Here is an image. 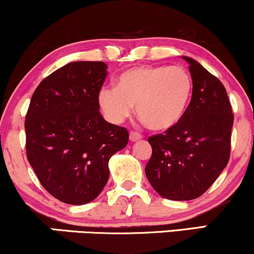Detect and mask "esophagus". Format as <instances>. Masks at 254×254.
<instances>
[{
  "label": "esophagus",
  "instance_id": "obj_1",
  "mask_svg": "<svg viewBox=\"0 0 254 254\" xmlns=\"http://www.w3.org/2000/svg\"><path fill=\"white\" fill-rule=\"evenodd\" d=\"M142 138V135L138 132H135V131H131L130 132V141L131 142H136V141H139V139Z\"/></svg>",
  "mask_w": 254,
  "mask_h": 254
}]
</instances>
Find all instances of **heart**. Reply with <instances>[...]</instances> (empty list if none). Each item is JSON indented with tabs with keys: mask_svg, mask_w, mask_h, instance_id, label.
Segmentation results:
<instances>
[{
	"mask_svg": "<svg viewBox=\"0 0 254 254\" xmlns=\"http://www.w3.org/2000/svg\"><path fill=\"white\" fill-rule=\"evenodd\" d=\"M193 80L183 66L142 65L117 77L115 89L99 93V105L107 118L121 123L136 115L148 129L166 131L182 121L190 105Z\"/></svg>",
	"mask_w": 254,
	"mask_h": 254,
	"instance_id": "b5f03b06",
	"label": "heart"
}]
</instances>
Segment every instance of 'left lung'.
Wrapping results in <instances>:
<instances>
[{
    "label": "left lung",
    "mask_w": 254,
    "mask_h": 254,
    "mask_svg": "<svg viewBox=\"0 0 254 254\" xmlns=\"http://www.w3.org/2000/svg\"><path fill=\"white\" fill-rule=\"evenodd\" d=\"M190 66L193 90L182 121L148 138L151 156L145 176L157 193L172 200H190L208 190L230 156L234 115L227 90L197 61Z\"/></svg>",
    "instance_id": "left-lung-1"
}]
</instances>
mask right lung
<instances>
[{
  "label": "right lung",
  "instance_id": "obj_1",
  "mask_svg": "<svg viewBox=\"0 0 254 254\" xmlns=\"http://www.w3.org/2000/svg\"><path fill=\"white\" fill-rule=\"evenodd\" d=\"M104 62H71L45 77L26 113V155L43 188L61 202L95 199L109 180V160L129 132L99 112Z\"/></svg>",
  "mask_w": 254,
  "mask_h": 254
}]
</instances>
